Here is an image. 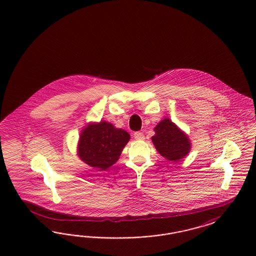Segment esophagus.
Segmentation results:
<instances>
[{
  "instance_id": "obj_1",
  "label": "esophagus",
  "mask_w": 256,
  "mask_h": 256,
  "mask_svg": "<svg viewBox=\"0 0 256 256\" xmlns=\"http://www.w3.org/2000/svg\"><path fill=\"white\" fill-rule=\"evenodd\" d=\"M134 138L136 139V140H143L144 138H145V136H144V134H142V132H135L134 134Z\"/></svg>"
}]
</instances>
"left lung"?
<instances>
[{"mask_svg":"<svg viewBox=\"0 0 256 256\" xmlns=\"http://www.w3.org/2000/svg\"><path fill=\"white\" fill-rule=\"evenodd\" d=\"M156 134L152 141L156 150L164 158L172 162L184 158L191 150L188 135L169 118H164L154 128Z\"/></svg>","mask_w":256,"mask_h":256,"instance_id":"8db88e82","label":"left lung"}]
</instances>
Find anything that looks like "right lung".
Returning a JSON list of instances; mask_svg holds the SVG:
<instances>
[{
    "label": "right lung",
    "instance_id": "add662e5",
    "mask_svg": "<svg viewBox=\"0 0 256 256\" xmlns=\"http://www.w3.org/2000/svg\"><path fill=\"white\" fill-rule=\"evenodd\" d=\"M130 139L128 132L111 122H89L80 134L78 156L90 167L106 170L120 158Z\"/></svg>",
    "mask_w": 256,
    "mask_h": 256
}]
</instances>
